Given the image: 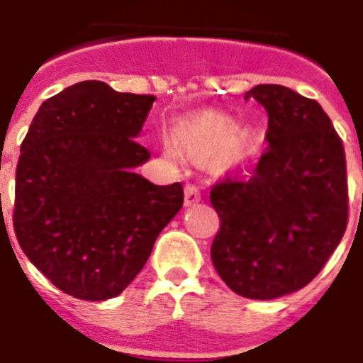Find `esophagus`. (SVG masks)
Instances as JSON below:
<instances>
[{"instance_id":"obj_1","label":"esophagus","mask_w":363,"mask_h":363,"mask_svg":"<svg viewBox=\"0 0 363 363\" xmlns=\"http://www.w3.org/2000/svg\"><path fill=\"white\" fill-rule=\"evenodd\" d=\"M199 199H201L199 188L194 186V184H186V188H184V205H196Z\"/></svg>"}]
</instances>
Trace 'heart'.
Listing matches in <instances>:
<instances>
[{"mask_svg":"<svg viewBox=\"0 0 363 363\" xmlns=\"http://www.w3.org/2000/svg\"><path fill=\"white\" fill-rule=\"evenodd\" d=\"M235 124L230 116L218 113H205L190 122H184L175 131V145L188 152H213L222 148V156L228 162H239L252 152L254 139L248 133H238ZM167 154H175L171 147L165 148Z\"/></svg>","mask_w":363,"mask_h":363,"instance_id":"b5f03b06","label":"heart"}]
</instances>
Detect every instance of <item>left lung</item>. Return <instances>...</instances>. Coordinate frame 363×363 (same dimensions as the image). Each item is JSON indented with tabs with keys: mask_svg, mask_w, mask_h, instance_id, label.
Wrapping results in <instances>:
<instances>
[{
	"mask_svg": "<svg viewBox=\"0 0 363 363\" xmlns=\"http://www.w3.org/2000/svg\"><path fill=\"white\" fill-rule=\"evenodd\" d=\"M245 99L267 111V147L252 167L211 186L220 218L211 258L235 294L273 299L309 284L343 239L347 160L315 99L281 84H258Z\"/></svg>",
	"mask_w": 363,
	"mask_h": 363,
	"instance_id": "obj_1",
	"label": "left lung"
}]
</instances>
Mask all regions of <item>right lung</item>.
Instances as JSON below:
<instances>
[{
  "instance_id": "right-lung-1",
  "label": "right lung",
  "mask_w": 363,
  "mask_h": 363,
  "mask_svg": "<svg viewBox=\"0 0 363 363\" xmlns=\"http://www.w3.org/2000/svg\"><path fill=\"white\" fill-rule=\"evenodd\" d=\"M154 96L82 81L37 111L20 145L13 228L30 262L62 292L104 301L128 288L184 201L133 167Z\"/></svg>"
}]
</instances>
